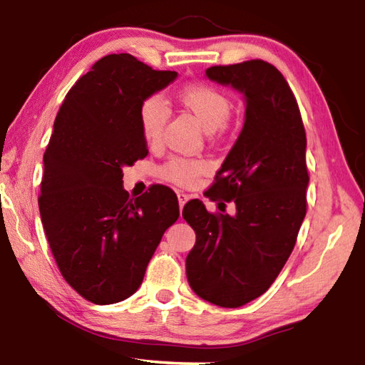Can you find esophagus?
I'll return each instance as SVG.
<instances>
[{
	"mask_svg": "<svg viewBox=\"0 0 365 365\" xmlns=\"http://www.w3.org/2000/svg\"><path fill=\"white\" fill-rule=\"evenodd\" d=\"M188 201V195H185V193H178V206H180V211L183 209V206H185V202Z\"/></svg>",
	"mask_w": 365,
	"mask_h": 365,
	"instance_id": "1",
	"label": "esophagus"
}]
</instances>
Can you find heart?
<instances>
[{"instance_id":"1","label":"heart","mask_w":365,"mask_h":365,"mask_svg":"<svg viewBox=\"0 0 365 365\" xmlns=\"http://www.w3.org/2000/svg\"><path fill=\"white\" fill-rule=\"evenodd\" d=\"M178 101L196 117L205 132L214 133L230 115L232 101L224 91L214 88L206 83H191L178 91ZM169 106L164 98L159 95L148 96L140 106V125L141 133L150 145H156L163 138L165 123L169 119ZM206 169V163L200 159H183L172 158L163 165L160 174L169 180L190 185L196 180V177Z\"/></svg>"}]
</instances>
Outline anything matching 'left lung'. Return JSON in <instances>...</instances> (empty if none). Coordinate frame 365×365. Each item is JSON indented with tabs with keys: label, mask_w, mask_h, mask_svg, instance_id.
Segmentation results:
<instances>
[{
	"label": "left lung",
	"mask_w": 365,
	"mask_h": 365,
	"mask_svg": "<svg viewBox=\"0 0 365 365\" xmlns=\"http://www.w3.org/2000/svg\"><path fill=\"white\" fill-rule=\"evenodd\" d=\"M245 98V123L207 190L235 202L211 214L200 200L185 205L196 233L187 256L193 292L220 307H240L267 292L294 248L306 215V132L285 77L261 59L206 71Z\"/></svg>",
	"instance_id": "left-lung-1"
}]
</instances>
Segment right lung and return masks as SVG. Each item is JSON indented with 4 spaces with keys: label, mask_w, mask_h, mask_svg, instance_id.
Segmentation results:
<instances>
[{
    "label": "right lung",
    "mask_w": 365,
    "mask_h": 365,
    "mask_svg": "<svg viewBox=\"0 0 365 365\" xmlns=\"http://www.w3.org/2000/svg\"><path fill=\"white\" fill-rule=\"evenodd\" d=\"M175 78L132 54H109L77 80L54 120L43 156L41 224L66 282L95 304L137 292L180 215L177 195L164 185L138 197L122 187V169L148 154L141 103Z\"/></svg>",
    "instance_id": "right-lung-1"
}]
</instances>
